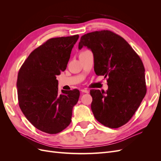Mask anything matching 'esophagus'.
Listing matches in <instances>:
<instances>
[{"instance_id":"34e87169","label":"esophagus","mask_w":161,"mask_h":161,"mask_svg":"<svg viewBox=\"0 0 161 161\" xmlns=\"http://www.w3.org/2000/svg\"><path fill=\"white\" fill-rule=\"evenodd\" d=\"M89 91L87 90L86 89H81V92L82 93H89Z\"/></svg>"}]
</instances>
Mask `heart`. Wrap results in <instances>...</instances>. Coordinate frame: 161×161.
Instances as JSON below:
<instances>
[{
  "label": "heart",
  "mask_w": 161,
  "mask_h": 161,
  "mask_svg": "<svg viewBox=\"0 0 161 161\" xmlns=\"http://www.w3.org/2000/svg\"><path fill=\"white\" fill-rule=\"evenodd\" d=\"M85 51H86V50H85ZM85 51H83V52H85ZM80 52V53H82V52Z\"/></svg>",
  "instance_id": "obj_1"
}]
</instances>
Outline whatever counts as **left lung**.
Segmentation results:
<instances>
[{"label": "left lung", "mask_w": 161, "mask_h": 161, "mask_svg": "<svg viewBox=\"0 0 161 161\" xmlns=\"http://www.w3.org/2000/svg\"><path fill=\"white\" fill-rule=\"evenodd\" d=\"M83 46L93 53L96 75L108 77L109 85L106 92L90 91L91 110L101 124L119 128L132 118L147 93L143 63L122 37L109 30L85 34L79 49Z\"/></svg>", "instance_id": "1"}]
</instances>
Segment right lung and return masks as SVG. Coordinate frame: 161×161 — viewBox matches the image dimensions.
<instances>
[{
	"label": "right lung",
	"mask_w": 161,
	"mask_h": 161,
	"mask_svg": "<svg viewBox=\"0 0 161 161\" xmlns=\"http://www.w3.org/2000/svg\"><path fill=\"white\" fill-rule=\"evenodd\" d=\"M79 35L51 38L34 50L19 69L17 86L19 108L30 122L43 132L58 134L71 122L78 89L58 92L56 75L66 69Z\"/></svg>",
	"instance_id": "right-lung-1"
}]
</instances>
